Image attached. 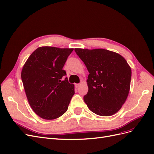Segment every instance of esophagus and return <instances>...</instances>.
Listing matches in <instances>:
<instances>
[{
  "instance_id": "esophagus-1",
  "label": "esophagus",
  "mask_w": 154,
  "mask_h": 154,
  "mask_svg": "<svg viewBox=\"0 0 154 154\" xmlns=\"http://www.w3.org/2000/svg\"><path fill=\"white\" fill-rule=\"evenodd\" d=\"M80 83H76V84H75V87L78 88H79V87H80Z\"/></svg>"
}]
</instances>
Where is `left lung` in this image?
Instances as JSON below:
<instances>
[{
  "mask_svg": "<svg viewBox=\"0 0 154 154\" xmlns=\"http://www.w3.org/2000/svg\"><path fill=\"white\" fill-rule=\"evenodd\" d=\"M89 74L88 90L83 97L88 108L101 116H110L122 108L128 95L132 71L126 60L103 49H74Z\"/></svg>",
  "mask_w": 154,
  "mask_h": 154,
  "instance_id": "1",
  "label": "left lung"
}]
</instances>
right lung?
Instances as JSON below:
<instances>
[{
	"mask_svg": "<svg viewBox=\"0 0 154 154\" xmlns=\"http://www.w3.org/2000/svg\"><path fill=\"white\" fill-rule=\"evenodd\" d=\"M73 49L40 47L27 60L21 78L27 100L35 112L44 119H57L67 110L74 87L63 79V69Z\"/></svg>",
	"mask_w": 154,
	"mask_h": 154,
	"instance_id": "right-lung-1",
	"label": "right lung"
}]
</instances>
